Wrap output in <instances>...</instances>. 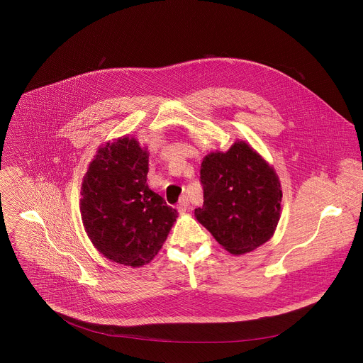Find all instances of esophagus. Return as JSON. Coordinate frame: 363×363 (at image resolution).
Here are the masks:
<instances>
[{
    "label": "esophagus",
    "instance_id": "34e87169",
    "mask_svg": "<svg viewBox=\"0 0 363 363\" xmlns=\"http://www.w3.org/2000/svg\"><path fill=\"white\" fill-rule=\"evenodd\" d=\"M177 209L179 212H186L189 209V199L186 196H183L177 204Z\"/></svg>",
    "mask_w": 363,
    "mask_h": 363
}]
</instances>
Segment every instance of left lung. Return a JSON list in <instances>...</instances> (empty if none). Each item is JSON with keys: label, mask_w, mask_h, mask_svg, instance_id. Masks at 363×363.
Returning a JSON list of instances; mask_svg holds the SVG:
<instances>
[{"label": "left lung", "mask_w": 363, "mask_h": 363, "mask_svg": "<svg viewBox=\"0 0 363 363\" xmlns=\"http://www.w3.org/2000/svg\"><path fill=\"white\" fill-rule=\"evenodd\" d=\"M204 206L197 220L232 255H245L271 239L281 216L282 191L274 169L245 141L212 152L200 169Z\"/></svg>", "instance_id": "1"}]
</instances>
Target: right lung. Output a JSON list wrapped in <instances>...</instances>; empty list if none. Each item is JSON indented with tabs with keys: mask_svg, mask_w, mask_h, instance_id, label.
I'll return each instance as SVG.
<instances>
[{
	"mask_svg": "<svg viewBox=\"0 0 363 363\" xmlns=\"http://www.w3.org/2000/svg\"><path fill=\"white\" fill-rule=\"evenodd\" d=\"M147 174V150L123 137L98 151L84 177L85 230L104 257L118 264L150 262L177 218V211L148 187Z\"/></svg>",
	"mask_w": 363,
	"mask_h": 363,
	"instance_id": "1",
	"label": "right lung"
}]
</instances>
